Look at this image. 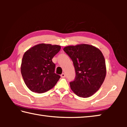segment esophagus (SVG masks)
Masks as SVG:
<instances>
[{
	"label": "esophagus",
	"instance_id": "obj_1",
	"mask_svg": "<svg viewBox=\"0 0 127 127\" xmlns=\"http://www.w3.org/2000/svg\"><path fill=\"white\" fill-rule=\"evenodd\" d=\"M61 77H62V78H64V77H65V73H62L61 74Z\"/></svg>",
	"mask_w": 127,
	"mask_h": 127
}]
</instances>
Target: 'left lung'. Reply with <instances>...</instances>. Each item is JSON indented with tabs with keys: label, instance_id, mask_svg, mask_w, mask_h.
I'll list each match as a JSON object with an SVG mask.
<instances>
[{
	"label": "left lung",
	"instance_id": "1",
	"mask_svg": "<svg viewBox=\"0 0 127 127\" xmlns=\"http://www.w3.org/2000/svg\"><path fill=\"white\" fill-rule=\"evenodd\" d=\"M63 50L73 63L76 77L70 89L79 97H89L97 91L104 82L106 69L99 49L88 44L68 46Z\"/></svg>",
	"mask_w": 127,
	"mask_h": 127
}]
</instances>
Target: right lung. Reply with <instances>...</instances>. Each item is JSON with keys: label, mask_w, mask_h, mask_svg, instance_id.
<instances>
[{"label": "right lung", "mask_w": 127, "mask_h": 127, "mask_svg": "<svg viewBox=\"0 0 127 127\" xmlns=\"http://www.w3.org/2000/svg\"><path fill=\"white\" fill-rule=\"evenodd\" d=\"M59 45L40 44L26 51L23 56L21 72L27 87L41 94L57 84L61 76L54 72L53 58L61 50Z\"/></svg>", "instance_id": "right-lung-1"}]
</instances>
